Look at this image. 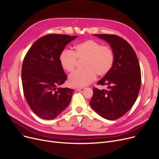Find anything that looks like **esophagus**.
<instances>
[{
	"label": "esophagus",
	"instance_id": "obj_1",
	"mask_svg": "<svg viewBox=\"0 0 159 159\" xmlns=\"http://www.w3.org/2000/svg\"><path fill=\"white\" fill-rule=\"evenodd\" d=\"M74 89H75V90H77V91H78V90H79V89H83V88H82V87H75V88H74Z\"/></svg>",
	"mask_w": 159,
	"mask_h": 159
}]
</instances>
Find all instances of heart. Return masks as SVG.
<instances>
[{
    "mask_svg": "<svg viewBox=\"0 0 159 159\" xmlns=\"http://www.w3.org/2000/svg\"><path fill=\"white\" fill-rule=\"evenodd\" d=\"M83 60V68L71 73L69 77L71 86L84 87L92 82L97 77H102L109 72L114 63L115 55L112 49L93 40H88L77 44L74 50H64L60 55L62 68L72 72L77 60Z\"/></svg>",
    "mask_w": 159,
    "mask_h": 159,
    "instance_id": "heart-1",
    "label": "heart"
}]
</instances>
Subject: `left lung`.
I'll use <instances>...</instances> for the list:
<instances>
[{
    "label": "left lung",
    "instance_id": "left-lung-1",
    "mask_svg": "<svg viewBox=\"0 0 159 159\" xmlns=\"http://www.w3.org/2000/svg\"><path fill=\"white\" fill-rule=\"evenodd\" d=\"M95 35L110 44L115 60L111 70L97 82L98 85L108 86V89L93 87L89 104L102 117L113 120L135 104L141 84L140 68L134 49L126 40L115 35Z\"/></svg>",
    "mask_w": 159,
    "mask_h": 159
}]
</instances>
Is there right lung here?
Masks as SVG:
<instances>
[{"mask_svg": "<svg viewBox=\"0 0 159 159\" xmlns=\"http://www.w3.org/2000/svg\"><path fill=\"white\" fill-rule=\"evenodd\" d=\"M77 36L49 34L36 40L25 56L22 67L24 95L40 118H56L70 104L73 89L58 88L67 79L59 61L65 46Z\"/></svg>", "mask_w": 159, "mask_h": 159, "instance_id": "add662e5", "label": "right lung"}]
</instances>
